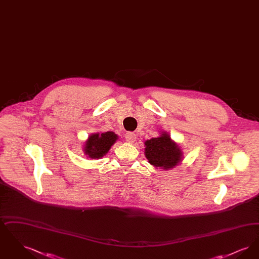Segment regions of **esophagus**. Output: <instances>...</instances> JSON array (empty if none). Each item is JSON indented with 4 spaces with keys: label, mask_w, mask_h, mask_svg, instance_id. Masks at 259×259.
I'll return each mask as SVG.
<instances>
[{
    "label": "esophagus",
    "mask_w": 259,
    "mask_h": 259,
    "mask_svg": "<svg viewBox=\"0 0 259 259\" xmlns=\"http://www.w3.org/2000/svg\"><path fill=\"white\" fill-rule=\"evenodd\" d=\"M125 138H126V141H127V142H129V143H134L136 141V139H137V136H136L135 133L128 132V133H126Z\"/></svg>",
    "instance_id": "1"
}]
</instances>
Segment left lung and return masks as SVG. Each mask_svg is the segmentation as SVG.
I'll return each mask as SVG.
<instances>
[{"label":"left lung","instance_id":"left-lung-1","mask_svg":"<svg viewBox=\"0 0 259 259\" xmlns=\"http://www.w3.org/2000/svg\"><path fill=\"white\" fill-rule=\"evenodd\" d=\"M145 146L146 157L156 168L172 169L179 165L183 158L181 148L166 132H162L157 138L146 141Z\"/></svg>","mask_w":259,"mask_h":259}]
</instances>
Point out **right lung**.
<instances>
[{
    "mask_svg": "<svg viewBox=\"0 0 259 259\" xmlns=\"http://www.w3.org/2000/svg\"><path fill=\"white\" fill-rule=\"evenodd\" d=\"M118 137L111 131L94 133L88 137L84 145V152L92 159H99L106 155Z\"/></svg>",
    "mask_w": 259,
    "mask_h": 259,
    "instance_id": "1",
    "label": "right lung"
}]
</instances>
